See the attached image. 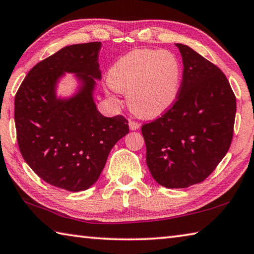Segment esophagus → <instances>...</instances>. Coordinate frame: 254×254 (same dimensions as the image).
Here are the masks:
<instances>
[{
	"instance_id": "34e87169",
	"label": "esophagus",
	"mask_w": 254,
	"mask_h": 254,
	"mask_svg": "<svg viewBox=\"0 0 254 254\" xmlns=\"http://www.w3.org/2000/svg\"><path fill=\"white\" fill-rule=\"evenodd\" d=\"M128 127H130L131 131H136L140 128V124L135 121H130L128 122Z\"/></svg>"
}]
</instances>
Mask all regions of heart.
I'll list each match as a JSON object with an SVG mask.
<instances>
[{
	"instance_id": "1",
	"label": "heart",
	"mask_w": 254,
	"mask_h": 254,
	"mask_svg": "<svg viewBox=\"0 0 254 254\" xmlns=\"http://www.w3.org/2000/svg\"><path fill=\"white\" fill-rule=\"evenodd\" d=\"M107 83L127 96L136 115L156 118L177 100L182 83L178 59L167 50L139 49L124 55L110 68Z\"/></svg>"
}]
</instances>
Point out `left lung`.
<instances>
[{"label":"left lung","mask_w":254,"mask_h":254,"mask_svg":"<svg viewBox=\"0 0 254 254\" xmlns=\"http://www.w3.org/2000/svg\"><path fill=\"white\" fill-rule=\"evenodd\" d=\"M175 45L184 65L177 101L141 130L153 179L166 188H187L207 178L229 151L236 101L220 68L190 47Z\"/></svg>","instance_id":"obj_1"}]
</instances>
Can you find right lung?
<instances>
[{"label": "right lung", "mask_w": 254, "mask_h": 254, "mask_svg": "<svg viewBox=\"0 0 254 254\" xmlns=\"http://www.w3.org/2000/svg\"><path fill=\"white\" fill-rule=\"evenodd\" d=\"M101 42L64 47L38 63L21 84L14 100L20 152L46 183L68 191L92 187L115 143L128 133L121 115L106 118L94 101ZM74 73L75 92L58 96V84Z\"/></svg>", "instance_id": "obj_1"}]
</instances>
